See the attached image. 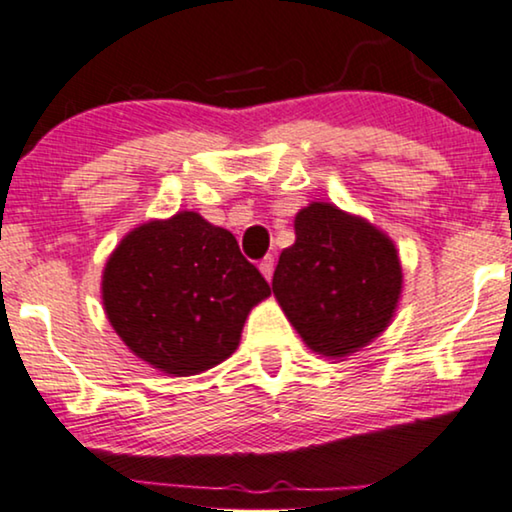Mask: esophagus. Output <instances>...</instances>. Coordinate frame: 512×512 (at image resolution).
<instances>
[{
    "mask_svg": "<svg viewBox=\"0 0 512 512\" xmlns=\"http://www.w3.org/2000/svg\"><path fill=\"white\" fill-rule=\"evenodd\" d=\"M258 268H261V272H263V277L265 280H272V272H275V258L272 256H265L263 261H261V265H258Z\"/></svg>",
    "mask_w": 512,
    "mask_h": 512,
    "instance_id": "1",
    "label": "esophagus"
}]
</instances>
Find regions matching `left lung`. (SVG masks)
Listing matches in <instances>:
<instances>
[{
  "label": "left lung",
  "mask_w": 512,
  "mask_h": 512,
  "mask_svg": "<svg viewBox=\"0 0 512 512\" xmlns=\"http://www.w3.org/2000/svg\"><path fill=\"white\" fill-rule=\"evenodd\" d=\"M296 242L280 254L272 291L284 315L327 357L355 353L388 327L402 291L395 244L334 204L296 214Z\"/></svg>",
  "instance_id": "8db88e82"
}]
</instances>
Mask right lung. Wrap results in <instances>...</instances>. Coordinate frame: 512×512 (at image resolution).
Listing matches in <instances>:
<instances>
[{
  "instance_id": "right-lung-1",
  "label": "right lung",
  "mask_w": 512,
  "mask_h": 512,
  "mask_svg": "<svg viewBox=\"0 0 512 512\" xmlns=\"http://www.w3.org/2000/svg\"><path fill=\"white\" fill-rule=\"evenodd\" d=\"M265 296L270 284L232 232L195 211L129 232L103 272V305L119 338L174 376L235 353L249 310Z\"/></svg>"
}]
</instances>
